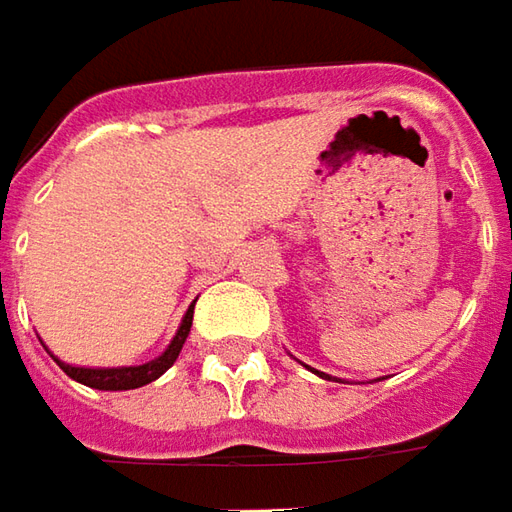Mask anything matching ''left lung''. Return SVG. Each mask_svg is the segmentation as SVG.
I'll list each match as a JSON object with an SVG mask.
<instances>
[{
	"instance_id": "8db88e82",
	"label": "left lung",
	"mask_w": 512,
	"mask_h": 512,
	"mask_svg": "<svg viewBox=\"0 0 512 512\" xmlns=\"http://www.w3.org/2000/svg\"><path fill=\"white\" fill-rule=\"evenodd\" d=\"M307 369H310V366H307ZM310 372H315V375H318V377H324V380H332V377L324 375V372H318V369H310Z\"/></svg>"
}]
</instances>
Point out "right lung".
<instances>
[{"label": "right lung", "mask_w": 512, "mask_h": 512, "mask_svg": "<svg viewBox=\"0 0 512 512\" xmlns=\"http://www.w3.org/2000/svg\"><path fill=\"white\" fill-rule=\"evenodd\" d=\"M191 321H194V304L185 310L183 321H180V327L174 332L171 344H168L157 358L149 360V363H140V366H72V363H64L61 358H56L47 346H44V349L50 352V358L56 360L58 366H61L72 380L84 383L89 389H98V392H126V389H140V386L152 383V380H157L160 375H166L168 369L174 366L177 355H180L188 332H191ZM41 344H44V341H41Z\"/></svg>", "instance_id": "right-lung-1"}]
</instances>
